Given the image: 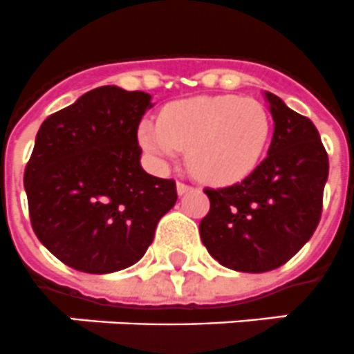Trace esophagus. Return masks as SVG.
<instances>
[{
	"instance_id": "34e87169",
	"label": "esophagus",
	"mask_w": 354,
	"mask_h": 354,
	"mask_svg": "<svg viewBox=\"0 0 354 354\" xmlns=\"http://www.w3.org/2000/svg\"><path fill=\"white\" fill-rule=\"evenodd\" d=\"M192 186L185 185V183H177V192H179V195H185L186 192H190Z\"/></svg>"
}]
</instances>
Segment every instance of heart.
I'll return each instance as SVG.
<instances>
[{"mask_svg": "<svg viewBox=\"0 0 354 354\" xmlns=\"http://www.w3.org/2000/svg\"><path fill=\"white\" fill-rule=\"evenodd\" d=\"M270 137V115L254 98L195 97L169 104L159 122L138 129L142 148L159 164L188 149V166L201 180L230 185L261 160Z\"/></svg>", "mask_w": 354, "mask_h": 354, "instance_id": "1", "label": "heart"}]
</instances>
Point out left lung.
<instances>
[{"label":"left lung","instance_id":"1","mask_svg":"<svg viewBox=\"0 0 354 354\" xmlns=\"http://www.w3.org/2000/svg\"><path fill=\"white\" fill-rule=\"evenodd\" d=\"M274 120L267 157L241 183L206 188L210 212L199 234L214 259L237 272H268L289 261L322 217L329 157L309 118L265 91Z\"/></svg>","mask_w":354,"mask_h":354}]
</instances>
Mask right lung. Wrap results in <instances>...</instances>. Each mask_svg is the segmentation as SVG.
<instances>
[{"mask_svg":"<svg viewBox=\"0 0 354 354\" xmlns=\"http://www.w3.org/2000/svg\"><path fill=\"white\" fill-rule=\"evenodd\" d=\"M151 95L102 86L39 126L24 185L34 234L80 272L131 267L177 201L174 179L140 166L138 124Z\"/></svg>","mask_w":354,"mask_h":354,"instance_id":"obj_1","label":"right lung"}]
</instances>
